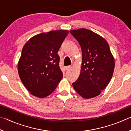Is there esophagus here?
<instances>
[{
  "instance_id": "obj_1",
  "label": "esophagus",
  "mask_w": 131,
  "mask_h": 131,
  "mask_svg": "<svg viewBox=\"0 0 131 131\" xmlns=\"http://www.w3.org/2000/svg\"><path fill=\"white\" fill-rule=\"evenodd\" d=\"M70 66H66L65 67V69L66 70H68V69H70Z\"/></svg>"
}]
</instances>
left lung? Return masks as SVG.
Listing matches in <instances>:
<instances>
[{"mask_svg":"<svg viewBox=\"0 0 131 131\" xmlns=\"http://www.w3.org/2000/svg\"><path fill=\"white\" fill-rule=\"evenodd\" d=\"M70 33L80 46L83 54L80 74L72 83L75 91L84 98L97 96L107 87L114 69V59L106 40L85 28Z\"/></svg>","mask_w":131,"mask_h":131,"instance_id":"1","label":"left lung"}]
</instances>
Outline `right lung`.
I'll return each instance as SVG.
<instances>
[{
  "label": "right lung",
  "mask_w": 131,
  "mask_h": 131,
  "mask_svg": "<svg viewBox=\"0 0 131 131\" xmlns=\"http://www.w3.org/2000/svg\"><path fill=\"white\" fill-rule=\"evenodd\" d=\"M68 34L65 30L43 33L32 37L24 45L18 71L32 95L40 98L48 96L62 79L58 52Z\"/></svg>",
  "instance_id": "right-lung-1"
}]
</instances>
